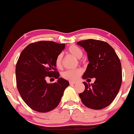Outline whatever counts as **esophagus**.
<instances>
[{
  "label": "esophagus",
  "mask_w": 134,
  "mask_h": 134,
  "mask_svg": "<svg viewBox=\"0 0 134 134\" xmlns=\"http://www.w3.org/2000/svg\"><path fill=\"white\" fill-rule=\"evenodd\" d=\"M76 83V82H72V81H70V82H69V84H70V85H73V84H75Z\"/></svg>",
  "instance_id": "1"
}]
</instances>
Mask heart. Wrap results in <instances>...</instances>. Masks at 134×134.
<instances>
[{
  "label": "heart",
  "mask_w": 134,
  "mask_h": 134,
  "mask_svg": "<svg viewBox=\"0 0 134 134\" xmlns=\"http://www.w3.org/2000/svg\"><path fill=\"white\" fill-rule=\"evenodd\" d=\"M67 52L69 54L72 55L74 57L77 58H79V62H82L83 61L81 60V58L82 57L83 55V52L82 49L79 48L77 46L72 44L67 49ZM62 60H63V55L62 53H59L55 60V66L57 69H62ZM82 70L81 69L77 68L73 70H68L62 73V76L64 79L66 80H68L70 81H76L78 78L82 74Z\"/></svg>",
  "instance_id": "heart-1"
}]
</instances>
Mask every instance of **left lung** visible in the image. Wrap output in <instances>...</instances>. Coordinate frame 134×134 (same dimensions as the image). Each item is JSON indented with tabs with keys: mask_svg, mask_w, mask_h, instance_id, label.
<instances>
[{
	"mask_svg": "<svg viewBox=\"0 0 134 134\" xmlns=\"http://www.w3.org/2000/svg\"><path fill=\"white\" fill-rule=\"evenodd\" d=\"M77 43L86 51L90 61L82 78H96L91 85L83 82L85 90L79 94L81 101L89 108H104L113 102L121 87L120 60L114 49L105 41L88 39Z\"/></svg>",
	"mask_w": 134,
	"mask_h": 134,
	"instance_id": "1",
	"label": "left lung"
}]
</instances>
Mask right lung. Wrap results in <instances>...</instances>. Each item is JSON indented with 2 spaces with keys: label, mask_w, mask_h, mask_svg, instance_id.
Segmentation results:
<instances>
[{
  "label": "right lung",
  "mask_w": 134,
  "mask_h": 134,
  "mask_svg": "<svg viewBox=\"0 0 134 134\" xmlns=\"http://www.w3.org/2000/svg\"><path fill=\"white\" fill-rule=\"evenodd\" d=\"M65 44L40 41L27 46L20 54L16 66V85L23 101L32 110L41 113L50 111L60 102L69 81L60 78L55 60ZM47 76L58 79L47 84Z\"/></svg>",
  "instance_id": "right-lung-1"
}]
</instances>
